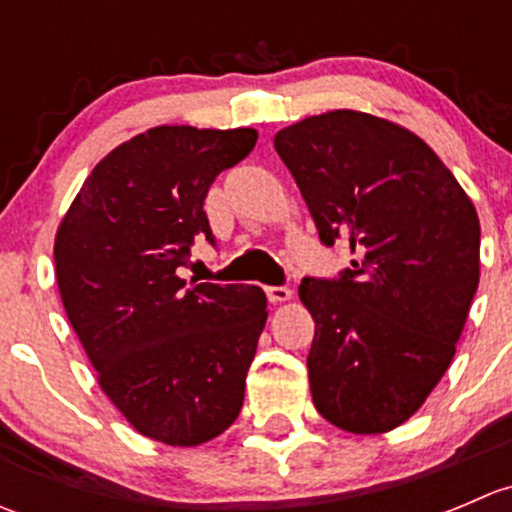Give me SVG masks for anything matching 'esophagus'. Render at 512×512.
Returning <instances> with one entry per match:
<instances>
[{"instance_id":"obj_1","label":"esophagus","mask_w":512,"mask_h":512,"mask_svg":"<svg viewBox=\"0 0 512 512\" xmlns=\"http://www.w3.org/2000/svg\"><path fill=\"white\" fill-rule=\"evenodd\" d=\"M265 292H267V299H270L272 304H277V302H287V299L292 297V289L285 287V285H280V287L272 285V287H267Z\"/></svg>"}]
</instances>
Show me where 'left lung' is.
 I'll use <instances>...</instances> for the list:
<instances>
[{
    "instance_id": "left-lung-1",
    "label": "left lung",
    "mask_w": 512,
    "mask_h": 512,
    "mask_svg": "<svg viewBox=\"0 0 512 512\" xmlns=\"http://www.w3.org/2000/svg\"><path fill=\"white\" fill-rule=\"evenodd\" d=\"M322 245L347 240L352 267L304 277L317 411L349 433H386L421 409L456 354L480 277V223L441 158L406 128L329 111L282 128Z\"/></svg>"
}]
</instances>
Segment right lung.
Masks as SVG:
<instances>
[{"label": "right lung", "mask_w": 512, "mask_h": 512, "mask_svg": "<svg viewBox=\"0 0 512 512\" xmlns=\"http://www.w3.org/2000/svg\"><path fill=\"white\" fill-rule=\"evenodd\" d=\"M257 143L255 128L158 126L91 170L54 242L66 317L103 394L138 433L200 446L232 426L267 322L255 285L185 282L203 203Z\"/></svg>", "instance_id": "add662e5"}]
</instances>
